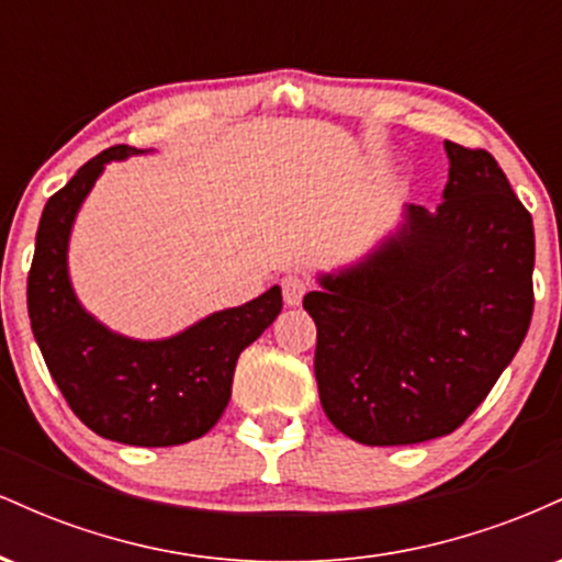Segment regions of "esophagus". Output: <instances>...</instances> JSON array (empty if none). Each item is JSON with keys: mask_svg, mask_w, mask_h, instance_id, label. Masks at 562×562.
Returning a JSON list of instances; mask_svg holds the SVG:
<instances>
[{"mask_svg": "<svg viewBox=\"0 0 562 562\" xmlns=\"http://www.w3.org/2000/svg\"><path fill=\"white\" fill-rule=\"evenodd\" d=\"M306 293H308V282L303 280V277L288 274L285 280H282V295H285L288 306H299Z\"/></svg>", "mask_w": 562, "mask_h": 562, "instance_id": "obj_1", "label": "esophagus"}]
</instances>
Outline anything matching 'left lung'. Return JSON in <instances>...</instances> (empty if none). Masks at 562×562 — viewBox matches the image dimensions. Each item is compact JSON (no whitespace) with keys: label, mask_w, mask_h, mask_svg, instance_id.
<instances>
[{"label":"left lung","mask_w":562,"mask_h":562,"mask_svg":"<svg viewBox=\"0 0 562 562\" xmlns=\"http://www.w3.org/2000/svg\"><path fill=\"white\" fill-rule=\"evenodd\" d=\"M436 211L404 222L362 261L319 274L303 299L317 325L325 415L367 447L449 436L524 344L533 314V222L486 150L443 142Z\"/></svg>","instance_id":"8db88e82"}]
</instances>
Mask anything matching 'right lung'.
Listing matches in <instances>:
<instances>
[{
	"mask_svg": "<svg viewBox=\"0 0 562 562\" xmlns=\"http://www.w3.org/2000/svg\"><path fill=\"white\" fill-rule=\"evenodd\" d=\"M137 153L108 147L47 200L29 272V317L49 375L87 428L128 447H177L218 423L237 357L277 319L282 290L269 288L160 340L126 338L97 322L70 285V229L105 164Z\"/></svg>",
	"mask_w": 562,
	"mask_h": 562,
	"instance_id": "obj_1",
	"label": "right lung"
}]
</instances>
